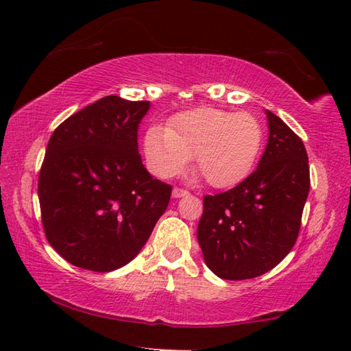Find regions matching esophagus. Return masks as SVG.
Returning <instances> with one entry per match:
<instances>
[{
    "mask_svg": "<svg viewBox=\"0 0 351 351\" xmlns=\"http://www.w3.org/2000/svg\"><path fill=\"white\" fill-rule=\"evenodd\" d=\"M190 191L189 190H184V189H180V187H175L173 191H171V196H173L175 199L178 197H184V196H189Z\"/></svg>",
    "mask_w": 351,
    "mask_h": 351,
    "instance_id": "esophagus-1",
    "label": "esophagus"
}]
</instances>
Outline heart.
<instances>
[{
	"instance_id": "b5f03b06",
	"label": "heart",
	"mask_w": 351,
	"mask_h": 351,
	"mask_svg": "<svg viewBox=\"0 0 351 351\" xmlns=\"http://www.w3.org/2000/svg\"><path fill=\"white\" fill-rule=\"evenodd\" d=\"M263 146V126L249 113L200 107L176 114L169 130L152 126L145 136L147 166L156 176L171 178L193 156L196 175L214 189L240 184Z\"/></svg>"
}]
</instances>
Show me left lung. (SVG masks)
Returning <instances> with one entry per match:
<instances>
[{
    "instance_id": "left-lung-1",
    "label": "left lung",
    "mask_w": 351,
    "mask_h": 351,
    "mask_svg": "<svg viewBox=\"0 0 351 351\" xmlns=\"http://www.w3.org/2000/svg\"><path fill=\"white\" fill-rule=\"evenodd\" d=\"M268 143L256 170L237 187L204 197L197 241L210 270L244 280L270 271L299 237L311 187L302 138L267 110Z\"/></svg>"
}]
</instances>
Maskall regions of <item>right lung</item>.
Listing matches in <instances>:
<instances>
[{
	"label": "right lung",
	"mask_w": 351,
	"mask_h": 351,
	"mask_svg": "<svg viewBox=\"0 0 351 351\" xmlns=\"http://www.w3.org/2000/svg\"><path fill=\"white\" fill-rule=\"evenodd\" d=\"M149 106L110 95L52 132L37 184L42 225L72 265L99 273L126 265L166 211L171 185L154 180L138 154Z\"/></svg>",
	"instance_id": "obj_1"
}]
</instances>
